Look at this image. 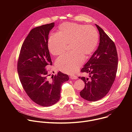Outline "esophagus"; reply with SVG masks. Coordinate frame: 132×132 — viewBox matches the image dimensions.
I'll use <instances>...</instances> for the list:
<instances>
[{"label":"esophagus","instance_id":"34e87169","mask_svg":"<svg viewBox=\"0 0 132 132\" xmlns=\"http://www.w3.org/2000/svg\"><path fill=\"white\" fill-rule=\"evenodd\" d=\"M70 78L72 79H76L77 77L76 76H75V75H71V76H70Z\"/></svg>","mask_w":132,"mask_h":132}]
</instances>
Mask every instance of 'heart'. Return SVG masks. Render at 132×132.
Instances as JSON below:
<instances>
[{
	"label": "heart",
	"mask_w": 132,
	"mask_h": 132,
	"mask_svg": "<svg viewBox=\"0 0 132 132\" xmlns=\"http://www.w3.org/2000/svg\"><path fill=\"white\" fill-rule=\"evenodd\" d=\"M99 42V34L95 27L73 23H64L59 28L57 33L51 34L48 40L50 53L55 56L62 54L67 44L71 51L64 54L56 61V67L60 70L72 73L83 64L94 52Z\"/></svg>",
	"instance_id": "heart-1"
}]
</instances>
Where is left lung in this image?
I'll return each mask as SVG.
<instances>
[{
	"mask_svg": "<svg viewBox=\"0 0 132 132\" xmlns=\"http://www.w3.org/2000/svg\"><path fill=\"white\" fill-rule=\"evenodd\" d=\"M99 46L81 71L88 73L89 77H79L85 86L80 96L89 101H96L105 97L113 84L118 69V57L114 43L99 26Z\"/></svg>",
	"mask_w": 132,
	"mask_h": 132,
	"instance_id": "obj_1",
	"label": "left lung"
}]
</instances>
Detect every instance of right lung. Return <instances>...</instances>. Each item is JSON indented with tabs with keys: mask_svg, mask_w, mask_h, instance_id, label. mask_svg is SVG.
<instances>
[{
	"mask_svg": "<svg viewBox=\"0 0 132 132\" xmlns=\"http://www.w3.org/2000/svg\"><path fill=\"white\" fill-rule=\"evenodd\" d=\"M54 26L53 22L30 31L22 45L17 65L19 77L28 96L43 106H51L60 100L61 86L69 80L68 75L61 71L50 79L45 68L52 65L48 40Z\"/></svg>",
	"mask_w": 132,
	"mask_h": 132,
	"instance_id": "obj_1",
	"label": "right lung"
}]
</instances>
